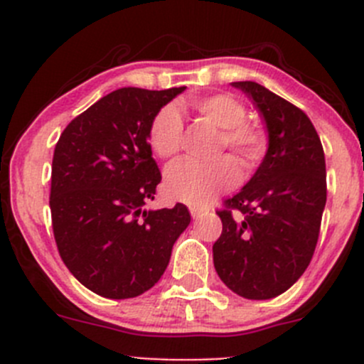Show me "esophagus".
Wrapping results in <instances>:
<instances>
[{"instance_id":"1","label":"esophagus","mask_w":364,"mask_h":364,"mask_svg":"<svg viewBox=\"0 0 364 364\" xmlns=\"http://www.w3.org/2000/svg\"><path fill=\"white\" fill-rule=\"evenodd\" d=\"M203 213H204V208H200V205H190V215H192L193 218H199Z\"/></svg>"}]
</instances>
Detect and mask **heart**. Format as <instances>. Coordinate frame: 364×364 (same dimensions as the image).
I'll list each match as a JSON object with an SVG mask.
<instances>
[{"label": "heart", "instance_id": "obj_1", "mask_svg": "<svg viewBox=\"0 0 364 364\" xmlns=\"http://www.w3.org/2000/svg\"><path fill=\"white\" fill-rule=\"evenodd\" d=\"M188 105L197 116L218 128L215 155L230 149L247 168L262 160L267 148L266 132L257 123L247 121V107L240 98L230 93H216L190 98ZM148 139L153 153L160 159L171 160L179 155L183 119L174 105H165L155 114ZM237 178V165L229 156L213 161H179L165 174V192L181 203L204 204L236 185Z\"/></svg>", "mask_w": 364, "mask_h": 364}]
</instances>
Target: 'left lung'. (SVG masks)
I'll use <instances>...</instances> for the list:
<instances>
[{"label":"left lung","instance_id":"left-lung-1","mask_svg":"<svg viewBox=\"0 0 364 364\" xmlns=\"http://www.w3.org/2000/svg\"><path fill=\"white\" fill-rule=\"evenodd\" d=\"M232 86L259 109L267 151L250 181L216 211L223 229L213 262L237 296L271 299L299 280L317 247L328 193L324 149L299 107L252 80Z\"/></svg>","mask_w":364,"mask_h":364}]
</instances>
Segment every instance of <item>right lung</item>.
<instances>
[{
	"instance_id": "right-lung-1",
	"label": "right lung",
	"mask_w": 364,
	"mask_h": 364,
	"mask_svg": "<svg viewBox=\"0 0 364 364\" xmlns=\"http://www.w3.org/2000/svg\"><path fill=\"white\" fill-rule=\"evenodd\" d=\"M186 87H121L72 119L53 156L50 215L58 250L90 291L128 299L149 291L190 223L185 204L144 209L161 181L149 124Z\"/></svg>"
}]
</instances>
